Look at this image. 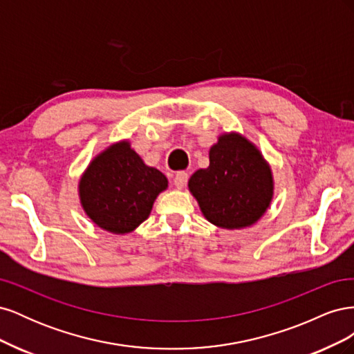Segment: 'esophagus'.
Returning <instances> with one entry per match:
<instances>
[{
  "label": "esophagus",
  "mask_w": 354,
  "mask_h": 354,
  "mask_svg": "<svg viewBox=\"0 0 354 354\" xmlns=\"http://www.w3.org/2000/svg\"><path fill=\"white\" fill-rule=\"evenodd\" d=\"M187 180H189V174L186 173V171H178L174 177V186L177 189H183L187 183Z\"/></svg>",
  "instance_id": "obj_1"
}]
</instances>
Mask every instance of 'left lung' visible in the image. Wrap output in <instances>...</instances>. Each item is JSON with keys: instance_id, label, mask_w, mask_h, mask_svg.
Returning a JSON list of instances; mask_svg holds the SVG:
<instances>
[{"instance_id": "obj_1", "label": "left lung", "mask_w": 354, "mask_h": 354, "mask_svg": "<svg viewBox=\"0 0 354 354\" xmlns=\"http://www.w3.org/2000/svg\"><path fill=\"white\" fill-rule=\"evenodd\" d=\"M273 176L261 152L238 133H224L209 149V167L198 169L189 190L209 223L243 229L259 221L273 199Z\"/></svg>"}]
</instances>
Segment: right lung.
Here are the masks:
<instances>
[{
	"label": "right lung",
	"instance_id": "right-lung-1",
	"mask_svg": "<svg viewBox=\"0 0 354 354\" xmlns=\"http://www.w3.org/2000/svg\"><path fill=\"white\" fill-rule=\"evenodd\" d=\"M167 177L147 167L128 140L111 145L95 156L80 180V201L100 229L125 234L149 217Z\"/></svg>",
	"mask_w": 354,
	"mask_h": 354
}]
</instances>
